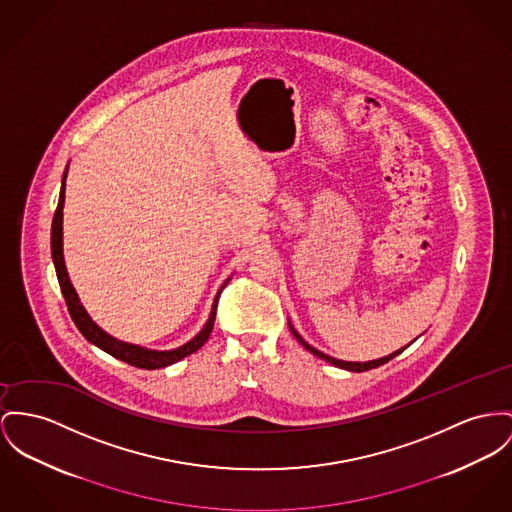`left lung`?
Wrapping results in <instances>:
<instances>
[{
  "mask_svg": "<svg viewBox=\"0 0 512 512\" xmlns=\"http://www.w3.org/2000/svg\"><path fill=\"white\" fill-rule=\"evenodd\" d=\"M289 330L293 332V336L299 340V343L308 349L310 353H314L316 357H320V359H324V361H328V363H332V365H336V367H340V369H345V371H353V373H365V371H371V369H376V367H380V365H384V363H388L390 359H394L396 355H400L404 349H398V351H394V353H390L388 357H382V359H376V361H367V363H349V361H338V359H334V357H328V355H324L322 351H318V349H314V347H310L307 341L303 340L297 332H295V328L289 324Z\"/></svg>",
  "mask_w": 512,
  "mask_h": 512,
  "instance_id": "1",
  "label": "left lung"
}]
</instances>
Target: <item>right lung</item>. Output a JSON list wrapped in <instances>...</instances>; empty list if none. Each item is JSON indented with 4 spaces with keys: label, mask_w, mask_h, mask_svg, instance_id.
Listing matches in <instances>:
<instances>
[{
    "label": "right lung",
    "mask_w": 512,
    "mask_h": 512,
    "mask_svg": "<svg viewBox=\"0 0 512 512\" xmlns=\"http://www.w3.org/2000/svg\"><path fill=\"white\" fill-rule=\"evenodd\" d=\"M64 192H66V184H62V192H60V202L56 207V213H54V221H52V258H54V266H56V275H58V283H60V289H62V295L66 299V305H68L69 316L71 320L75 322L77 330L85 336V340L95 343L97 347H101L106 353H110L112 357L137 367V369H147V371H153V369H161V367H169L172 363L184 359L186 355L198 351L202 345H204L211 330H213V322H215V314H217V301H219V295L213 303V310H211V316L207 320V324L204 326V330L194 338L192 341H188L186 345L178 347V349H172V351H149V349H141L137 345H130V343H124V341L114 340L110 338L108 334H104L103 330L87 316L85 308L79 305V299L75 295V289L73 285L69 283L68 272H66V264H64V250H62V209H64Z\"/></svg>",
    "instance_id": "obj_1"
}]
</instances>
